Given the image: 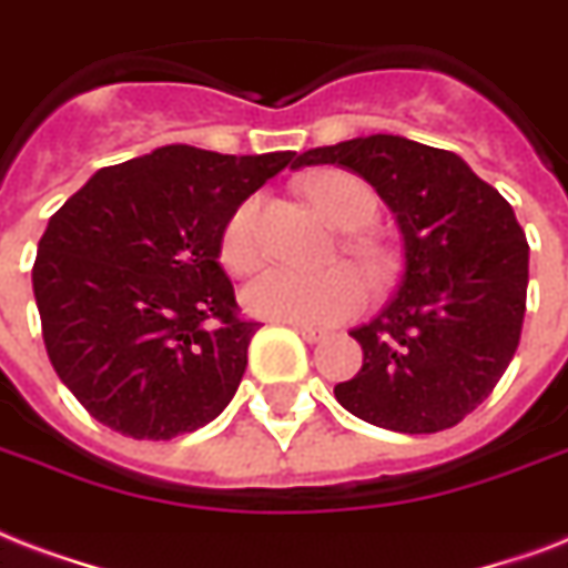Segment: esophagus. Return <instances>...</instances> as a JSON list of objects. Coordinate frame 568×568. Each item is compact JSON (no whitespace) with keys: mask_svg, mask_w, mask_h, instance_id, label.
Listing matches in <instances>:
<instances>
[{"mask_svg":"<svg viewBox=\"0 0 568 568\" xmlns=\"http://www.w3.org/2000/svg\"><path fill=\"white\" fill-rule=\"evenodd\" d=\"M293 328L305 337L307 344H320V341L328 337V332H325V328H316V325H293Z\"/></svg>","mask_w":568,"mask_h":568,"instance_id":"34e87169","label":"esophagus"}]
</instances>
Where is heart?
Instances as JSON below:
<instances>
[{"instance_id": "b5f03b06", "label": "heart", "mask_w": 568, "mask_h": 568, "mask_svg": "<svg viewBox=\"0 0 568 568\" xmlns=\"http://www.w3.org/2000/svg\"><path fill=\"white\" fill-rule=\"evenodd\" d=\"M307 195L316 210L344 231H362L376 219L373 189L346 171H323L307 180ZM257 201L248 197L224 222L219 257L227 270L248 272L257 263ZM349 252L364 263H379L376 245L353 240ZM371 302V281L355 266H332L325 272H296L270 266L243 287V305L257 316L293 325H334L353 320Z\"/></svg>"}]
</instances>
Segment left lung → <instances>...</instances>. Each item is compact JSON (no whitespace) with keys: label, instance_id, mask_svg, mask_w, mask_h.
Listing matches in <instances>:
<instances>
[{"label":"left lung","instance_id":"obj_1","mask_svg":"<svg viewBox=\"0 0 568 568\" xmlns=\"http://www.w3.org/2000/svg\"><path fill=\"white\" fill-rule=\"evenodd\" d=\"M371 183L397 219L406 270L390 302L353 328L364 364L337 403L394 433H438L489 397L516 355L527 298V240L498 189L463 156L403 135L298 153Z\"/></svg>","mask_w":568,"mask_h":568}]
</instances>
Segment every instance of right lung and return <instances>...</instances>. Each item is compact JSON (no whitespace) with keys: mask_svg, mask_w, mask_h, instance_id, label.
Wrapping results in <instances>:
<instances>
[{"mask_svg":"<svg viewBox=\"0 0 568 568\" xmlns=\"http://www.w3.org/2000/svg\"><path fill=\"white\" fill-rule=\"evenodd\" d=\"M293 160L165 144L100 169L52 215L34 302L52 367L94 420L169 442L234 399L261 323L240 316L219 240Z\"/></svg>","mask_w":568,"mask_h":568,"instance_id":"1","label":"right lung"}]
</instances>
